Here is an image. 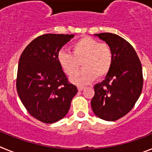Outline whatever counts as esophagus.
I'll use <instances>...</instances> for the list:
<instances>
[{
    "mask_svg": "<svg viewBox=\"0 0 152 152\" xmlns=\"http://www.w3.org/2000/svg\"><path fill=\"white\" fill-rule=\"evenodd\" d=\"M84 88H85V87H84V86H77V89L79 91H82Z\"/></svg>",
    "mask_w": 152,
    "mask_h": 152,
    "instance_id": "1",
    "label": "esophagus"
}]
</instances>
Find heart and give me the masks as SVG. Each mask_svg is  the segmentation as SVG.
Instances as JSON below:
<instances>
[{
  "label": "heart",
  "mask_w": 152,
  "mask_h": 152,
  "mask_svg": "<svg viewBox=\"0 0 152 152\" xmlns=\"http://www.w3.org/2000/svg\"><path fill=\"white\" fill-rule=\"evenodd\" d=\"M72 52L61 50L58 53V61L68 75H72L83 62L84 69L71 77L74 84L84 85L98 77H105L113 63V52L106 42H100L91 37H84L74 42Z\"/></svg>",
  "instance_id": "b5f03b06"
}]
</instances>
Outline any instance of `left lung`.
Here are the masks:
<instances>
[{
    "label": "left lung",
    "mask_w": 152,
    "mask_h": 152,
    "mask_svg": "<svg viewBox=\"0 0 152 152\" xmlns=\"http://www.w3.org/2000/svg\"><path fill=\"white\" fill-rule=\"evenodd\" d=\"M94 36L110 45L113 63L105 79L94 86L91 107L100 119L115 121L128 113L140 96L142 64L133 47L121 36L110 33Z\"/></svg>",
    "instance_id": "8db88e82"
}]
</instances>
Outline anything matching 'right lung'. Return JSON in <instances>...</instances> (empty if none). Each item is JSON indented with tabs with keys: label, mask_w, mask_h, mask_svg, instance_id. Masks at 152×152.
Here are the masks:
<instances>
[{
	"label": "right lung",
	"mask_w": 152,
	"mask_h": 152,
	"mask_svg": "<svg viewBox=\"0 0 152 152\" xmlns=\"http://www.w3.org/2000/svg\"><path fill=\"white\" fill-rule=\"evenodd\" d=\"M75 35L38 36L20 58L17 90L31 116L42 123H53L66 116L77 87L68 82L58 61V53Z\"/></svg>",
	"instance_id": "right-lung-1"
}]
</instances>
